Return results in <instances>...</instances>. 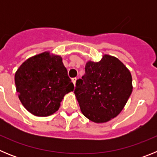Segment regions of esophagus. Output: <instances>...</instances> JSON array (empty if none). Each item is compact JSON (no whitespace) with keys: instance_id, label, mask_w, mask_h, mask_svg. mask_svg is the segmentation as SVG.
<instances>
[{"instance_id":"obj_1","label":"esophagus","mask_w":157,"mask_h":157,"mask_svg":"<svg viewBox=\"0 0 157 157\" xmlns=\"http://www.w3.org/2000/svg\"><path fill=\"white\" fill-rule=\"evenodd\" d=\"M76 81H77V78H72V82H73L74 85H75Z\"/></svg>"}]
</instances>
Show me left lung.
Returning a JSON list of instances; mask_svg holds the SVG:
<instances>
[{
    "instance_id": "obj_1",
    "label": "left lung",
    "mask_w": 157,
    "mask_h": 157,
    "mask_svg": "<svg viewBox=\"0 0 157 157\" xmlns=\"http://www.w3.org/2000/svg\"><path fill=\"white\" fill-rule=\"evenodd\" d=\"M75 94L82 114L94 123H105L120 114L132 93V77L120 60L105 55L87 62L85 75L76 81Z\"/></svg>"
}]
</instances>
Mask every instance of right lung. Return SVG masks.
<instances>
[{
    "mask_svg": "<svg viewBox=\"0 0 157 157\" xmlns=\"http://www.w3.org/2000/svg\"><path fill=\"white\" fill-rule=\"evenodd\" d=\"M15 83L21 103L37 116L53 114L63 96L74 90L61 57L48 52L27 59L16 71Z\"/></svg>",
    "mask_w": 157,
    "mask_h": 157,
    "instance_id": "obj_1",
    "label": "right lung"
}]
</instances>
